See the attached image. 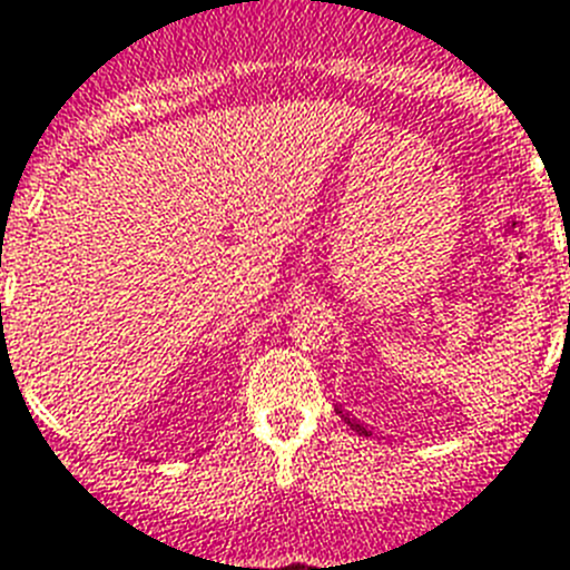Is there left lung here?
<instances>
[{
  "label": "left lung",
  "mask_w": 570,
  "mask_h": 570,
  "mask_svg": "<svg viewBox=\"0 0 570 570\" xmlns=\"http://www.w3.org/2000/svg\"><path fill=\"white\" fill-rule=\"evenodd\" d=\"M336 414H340L342 420H345L347 425H351V431H356V434H360V436H374V431H371V428H367L365 422L356 420V416L351 414V411H345V407H342V405H336Z\"/></svg>",
  "instance_id": "left-lung-1"
}]
</instances>
